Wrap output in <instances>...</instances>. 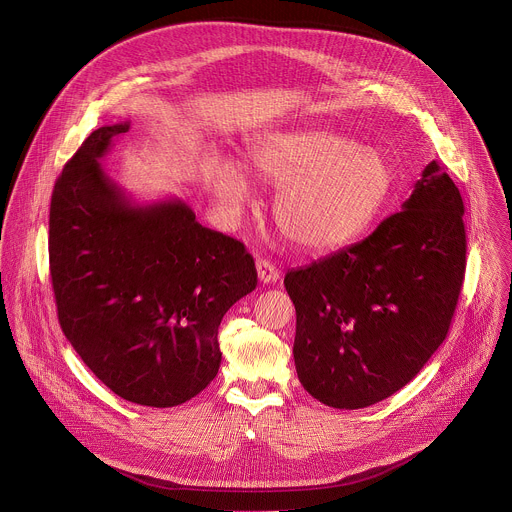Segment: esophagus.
Masks as SVG:
<instances>
[{"instance_id":"obj_1","label":"esophagus","mask_w":512,"mask_h":512,"mask_svg":"<svg viewBox=\"0 0 512 512\" xmlns=\"http://www.w3.org/2000/svg\"><path fill=\"white\" fill-rule=\"evenodd\" d=\"M257 275L261 283H275L279 279V269L267 261V259H257Z\"/></svg>"}]
</instances>
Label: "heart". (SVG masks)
<instances>
[{
  "instance_id": "heart-1",
  "label": "heart",
  "mask_w": 512,
  "mask_h": 512,
  "mask_svg": "<svg viewBox=\"0 0 512 512\" xmlns=\"http://www.w3.org/2000/svg\"><path fill=\"white\" fill-rule=\"evenodd\" d=\"M247 162L263 183L277 187L273 217L281 235L313 253L356 239L392 189L380 150L325 130L267 134L249 146ZM207 179L225 213L237 215L249 201V179L237 162L209 158Z\"/></svg>"
}]
</instances>
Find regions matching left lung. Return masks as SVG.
<instances>
[{
    "instance_id": "left-lung-1",
    "label": "left lung",
    "mask_w": 512,
    "mask_h": 512,
    "mask_svg": "<svg viewBox=\"0 0 512 512\" xmlns=\"http://www.w3.org/2000/svg\"><path fill=\"white\" fill-rule=\"evenodd\" d=\"M464 203L432 160L364 241L287 271L293 358L321 404L358 410L404 388L446 339L466 269Z\"/></svg>"
}]
</instances>
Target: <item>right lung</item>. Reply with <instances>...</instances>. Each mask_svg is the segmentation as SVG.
Listing matches in <instances>:
<instances>
[{"label":"right lung","instance_id":"add662e5","mask_svg":"<svg viewBox=\"0 0 512 512\" xmlns=\"http://www.w3.org/2000/svg\"><path fill=\"white\" fill-rule=\"evenodd\" d=\"M130 124L94 130L58 177L50 275L58 321L94 376L120 398L179 406L219 372V325L257 285L245 245L170 199L132 205L100 158Z\"/></svg>","mask_w":512,"mask_h":512}]
</instances>
